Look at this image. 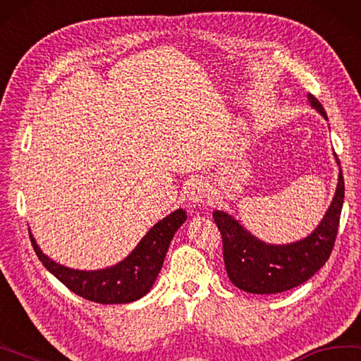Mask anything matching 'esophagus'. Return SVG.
Returning <instances> with one entry per match:
<instances>
[{
	"instance_id": "34e87169",
	"label": "esophagus",
	"mask_w": 361,
	"mask_h": 361,
	"mask_svg": "<svg viewBox=\"0 0 361 361\" xmlns=\"http://www.w3.org/2000/svg\"><path fill=\"white\" fill-rule=\"evenodd\" d=\"M207 185L202 180H194L192 183H189L186 188V195L188 200L192 203V205H200V203L205 200L207 197Z\"/></svg>"
}]
</instances>
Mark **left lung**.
Masks as SVG:
<instances>
[{
	"label": "left lung",
	"mask_w": 361,
	"mask_h": 361,
	"mask_svg": "<svg viewBox=\"0 0 361 361\" xmlns=\"http://www.w3.org/2000/svg\"><path fill=\"white\" fill-rule=\"evenodd\" d=\"M311 107L329 120L316 97L307 94ZM338 161V159H336ZM344 203V178L339 169L338 186L329 209L306 238L289 245H268L231 214L216 209L213 218L222 237V252L228 279L249 293H279L306 283L329 260L338 235L341 209Z\"/></svg>",
	"instance_id": "8db88e82"
}]
</instances>
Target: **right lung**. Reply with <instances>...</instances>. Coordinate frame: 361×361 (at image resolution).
<instances>
[{"label":"right lung","instance_id":"1","mask_svg":"<svg viewBox=\"0 0 361 361\" xmlns=\"http://www.w3.org/2000/svg\"><path fill=\"white\" fill-rule=\"evenodd\" d=\"M185 209H175L147 232L126 259L110 268L94 271L74 270L45 255L30 232L31 245L42 265L82 298L102 305H123L142 298L152 289L162 268L175 232L186 221Z\"/></svg>","mask_w":361,"mask_h":361}]
</instances>
